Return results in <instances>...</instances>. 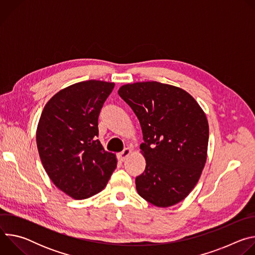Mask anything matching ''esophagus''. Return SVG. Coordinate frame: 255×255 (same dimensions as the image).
Here are the masks:
<instances>
[{
  "label": "esophagus",
  "instance_id": "obj_1",
  "mask_svg": "<svg viewBox=\"0 0 255 255\" xmlns=\"http://www.w3.org/2000/svg\"><path fill=\"white\" fill-rule=\"evenodd\" d=\"M131 153H132L131 148L127 147V148H125L122 152H120V153H119V159H120V160H122V161H124V160H126V159L130 156V154H131Z\"/></svg>",
  "mask_w": 255,
  "mask_h": 255
}]
</instances>
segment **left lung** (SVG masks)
I'll return each instance as SVG.
<instances>
[{
	"instance_id": "8db88e82",
	"label": "left lung",
	"mask_w": 255,
	"mask_h": 255,
	"mask_svg": "<svg viewBox=\"0 0 255 255\" xmlns=\"http://www.w3.org/2000/svg\"><path fill=\"white\" fill-rule=\"evenodd\" d=\"M119 96L137 116L146 160L135 179L140 197L160 208L186 199L207 160L209 124L197 101L185 90L158 82L127 84Z\"/></svg>"
}]
</instances>
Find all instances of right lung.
<instances>
[{
  "label": "right lung",
  "mask_w": 255,
  "mask_h": 255,
  "mask_svg": "<svg viewBox=\"0 0 255 255\" xmlns=\"http://www.w3.org/2000/svg\"><path fill=\"white\" fill-rule=\"evenodd\" d=\"M114 83L85 81L56 93L41 113L36 143L45 171L64 194L84 200L100 193L117 166L97 139L101 109Z\"/></svg>",
  "instance_id": "1"
}]
</instances>
